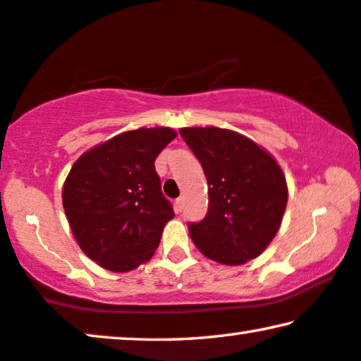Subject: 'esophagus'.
<instances>
[{"label": "esophagus", "instance_id": "34e87169", "mask_svg": "<svg viewBox=\"0 0 361 361\" xmlns=\"http://www.w3.org/2000/svg\"><path fill=\"white\" fill-rule=\"evenodd\" d=\"M183 211V197H178L175 201V212H181Z\"/></svg>", "mask_w": 361, "mask_h": 361}]
</instances>
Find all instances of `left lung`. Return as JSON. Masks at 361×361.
Returning <instances> with one entry per match:
<instances>
[{"instance_id":"obj_1","label":"left lung","mask_w":361,"mask_h":361,"mask_svg":"<svg viewBox=\"0 0 361 361\" xmlns=\"http://www.w3.org/2000/svg\"><path fill=\"white\" fill-rule=\"evenodd\" d=\"M207 178L209 211L190 224L204 256L240 266L264 251L281 228L288 190L281 165L266 149L232 129L181 128Z\"/></svg>"}]
</instances>
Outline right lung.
Masks as SVG:
<instances>
[{
	"label": "right lung",
	"instance_id": "1",
	"mask_svg": "<svg viewBox=\"0 0 361 361\" xmlns=\"http://www.w3.org/2000/svg\"><path fill=\"white\" fill-rule=\"evenodd\" d=\"M176 133L139 128L84 152L63 185V207L80 250L100 267L128 272L147 262L175 217L155 159Z\"/></svg>",
	"mask_w": 361,
	"mask_h": 361
}]
</instances>
